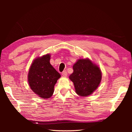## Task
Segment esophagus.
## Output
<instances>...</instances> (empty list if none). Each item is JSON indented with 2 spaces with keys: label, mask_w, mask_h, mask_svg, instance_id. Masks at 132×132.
I'll return each mask as SVG.
<instances>
[{
  "label": "esophagus",
  "mask_w": 132,
  "mask_h": 132,
  "mask_svg": "<svg viewBox=\"0 0 132 132\" xmlns=\"http://www.w3.org/2000/svg\"><path fill=\"white\" fill-rule=\"evenodd\" d=\"M62 75H63V77H66L68 75V72H67V71L64 70L62 72Z\"/></svg>",
  "instance_id": "1"
}]
</instances>
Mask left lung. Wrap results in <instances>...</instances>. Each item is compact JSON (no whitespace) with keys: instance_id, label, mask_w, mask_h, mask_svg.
Returning a JSON list of instances; mask_svg holds the SVG:
<instances>
[{"instance_id":"1","label":"left lung","mask_w":132,"mask_h":132,"mask_svg":"<svg viewBox=\"0 0 132 132\" xmlns=\"http://www.w3.org/2000/svg\"><path fill=\"white\" fill-rule=\"evenodd\" d=\"M70 79L74 83L76 93L81 96L91 94L99 86L102 79L99 68L88 59H80L73 66Z\"/></svg>"}]
</instances>
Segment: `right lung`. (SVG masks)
<instances>
[{"mask_svg": "<svg viewBox=\"0 0 132 132\" xmlns=\"http://www.w3.org/2000/svg\"><path fill=\"white\" fill-rule=\"evenodd\" d=\"M50 54L33 61L28 74V82L32 91L44 99H48L54 92V87L61 75L50 63Z\"/></svg>", "mask_w": 132, "mask_h": 132, "instance_id": "1", "label": "right lung"}]
</instances>
